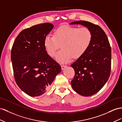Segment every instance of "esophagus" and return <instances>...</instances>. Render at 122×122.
Masks as SVG:
<instances>
[{"label": "esophagus", "instance_id": "obj_1", "mask_svg": "<svg viewBox=\"0 0 122 122\" xmlns=\"http://www.w3.org/2000/svg\"><path fill=\"white\" fill-rule=\"evenodd\" d=\"M61 68H62V70H63L64 69H65L66 67L67 66L65 65H61Z\"/></svg>", "mask_w": 122, "mask_h": 122}]
</instances>
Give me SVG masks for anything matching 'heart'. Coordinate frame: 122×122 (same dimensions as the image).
<instances>
[{"instance_id":"b5f03b06","label":"heart","mask_w":122,"mask_h":122,"mask_svg":"<svg viewBox=\"0 0 122 122\" xmlns=\"http://www.w3.org/2000/svg\"><path fill=\"white\" fill-rule=\"evenodd\" d=\"M92 40V33L87 27L62 25L56 29L53 36L48 35L44 44L48 54L54 57L59 48L62 50L57 56L58 61L66 63L71 58L78 59L87 51Z\"/></svg>"}]
</instances>
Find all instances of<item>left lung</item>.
<instances>
[{
  "instance_id": "8db88e82",
  "label": "left lung",
  "mask_w": 122,
  "mask_h": 122,
  "mask_svg": "<svg viewBox=\"0 0 122 122\" xmlns=\"http://www.w3.org/2000/svg\"><path fill=\"white\" fill-rule=\"evenodd\" d=\"M70 24H80L89 28L92 33V40L87 51L71 65L75 72L71 81L73 89L83 96H92L100 91L110 76V45L105 33L97 24L86 21Z\"/></svg>"
}]
</instances>
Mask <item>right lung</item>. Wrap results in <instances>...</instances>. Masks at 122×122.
Instances as JSON below:
<instances>
[{
    "label": "right lung",
    "mask_w": 122,
    "mask_h": 122,
    "mask_svg": "<svg viewBox=\"0 0 122 122\" xmlns=\"http://www.w3.org/2000/svg\"><path fill=\"white\" fill-rule=\"evenodd\" d=\"M50 23L22 30L13 43L11 59L15 80L30 97L41 96L50 89L61 67L47 54L44 41L53 29Z\"/></svg>",
    "instance_id": "add662e5"
}]
</instances>
